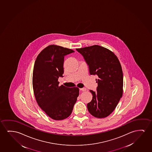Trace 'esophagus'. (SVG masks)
Listing matches in <instances>:
<instances>
[{
    "label": "esophagus",
    "mask_w": 152,
    "mask_h": 152,
    "mask_svg": "<svg viewBox=\"0 0 152 152\" xmlns=\"http://www.w3.org/2000/svg\"><path fill=\"white\" fill-rule=\"evenodd\" d=\"M80 91H86V88H80Z\"/></svg>",
    "instance_id": "esophagus-1"
}]
</instances>
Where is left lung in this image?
Returning a JSON list of instances; mask_svg holds the SVG:
<instances>
[{"instance_id": "1", "label": "left lung", "mask_w": 152, "mask_h": 152, "mask_svg": "<svg viewBox=\"0 0 152 152\" xmlns=\"http://www.w3.org/2000/svg\"><path fill=\"white\" fill-rule=\"evenodd\" d=\"M83 56L91 75H97L96 92L87 107L94 117L103 118L115 110L123 94V72L119 60L113 52L99 45L76 49Z\"/></svg>"}]
</instances>
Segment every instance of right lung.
Wrapping results in <instances>:
<instances>
[{"mask_svg":"<svg viewBox=\"0 0 152 152\" xmlns=\"http://www.w3.org/2000/svg\"><path fill=\"white\" fill-rule=\"evenodd\" d=\"M75 51L55 45H49L37 57L33 72V88L37 103L53 120L70 115L79 95V88L59 86L63 77L64 56Z\"/></svg>","mask_w":152,"mask_h":152,"instance_id":"right-lung-1","label":"right lung"}]
</instances>
